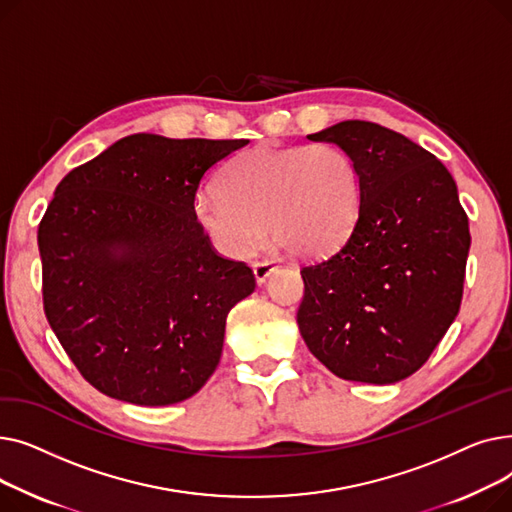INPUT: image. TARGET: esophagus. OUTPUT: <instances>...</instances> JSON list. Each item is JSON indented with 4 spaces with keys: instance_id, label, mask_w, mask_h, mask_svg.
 <instances>
[{
    "instance_id": "obj_1",
    "label": "esophagus",
    "mask_w": 512,
    "mask_h": 512,
    "mask_svg": "<svg viewBox=\"0 0 512 512\" xmlns=\"http://www.w3.org/2000/svg\"><path fill=\"white\" fill-rule=\"evenodd\" d=\"M274 272H276V265L272 261H259L253 265V274H255V280L259 286L265 284L267 278H270Z\"/></svg>"
}]
</instances>
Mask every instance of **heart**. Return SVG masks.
I'll use <instances>...</instances> for the list:
<instances>
[{
	"instance_id": "heart-1",
	"label": "heart",
	"mask_w": 512,
	"mask_h": 512,
	"mask_svg": "<svg viewBox=\"0 0 512 512\" xmlns=\"http://www.w3.org/2000/svg\"><path fill=\"white\" fill-rule=\"evenodd\" d=\"M359 172L346 151L330 143L255 147L236 155L220 178V195L201 193L195 220L211 245L247 259L265 240L311 259L328 253L353 228Z\"/></svg>"
}]
</instances>
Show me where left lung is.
<instances>
[{"mask_svg":"<svg viewBox=\"0 0 512 512\" xmlns=\"http://www.w3.org/2000/svg\"><path fill=\"white\" fill-rule=\"evenodd\" d=\"M309 139L351 155L359 205L338 249L301 270V336L342 380L400 382L461 309L471 234L456 182L436 155L380 124L346 120Z\"/></svg>","mask_w":512,"mask_h":512,"instance_id":"left-lung-1","label":"left lung"}]
</instances>
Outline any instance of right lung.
Masks as SVG:
<instances>
[{
	"mask_svg": "<svg viewBox=\"0 0 512 512\" xmlns=\"http://www.w3.org/2000/svg\"><path fill=\"white\" fill-rule=\"evenodd\" d=\"M247 139H120L58 184L39 224L53 334L105 396L141 407L191 398L222 357L226 317L251 267L211 249L201 182Z\"/></svg>",
	"mask_w": 512,
	"mask_h": 512,
	"instance_id": "1",
	"label": "right lung"
}]
</instances>
